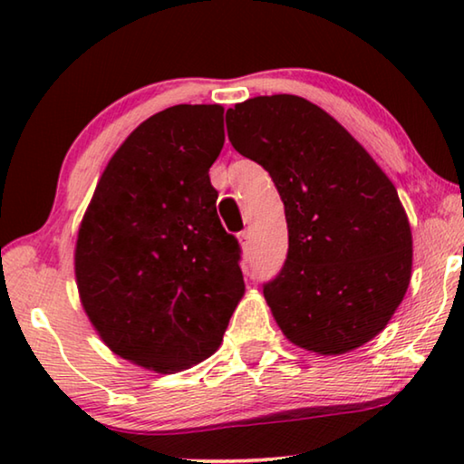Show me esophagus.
<instances>
[{
    "label": "esophagus",
    "instance_id": "esophagus-1",
    "mask_svg": "<svg viewBox=\"0 0 464 464\" xmlns=\"http://www.w3.org/2000/svg\"><path fill=\"white\" fill-rule=\"evenodd\" d=\"M239 243H241V249H243V251L249 249V243H251V233H249V229L239 233Z\"/></svg>",
    "mask_w": 464,
    "mask_h": 464
}]
</instances>
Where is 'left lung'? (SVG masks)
<instances>
[{
    "label": "left lung",
    "mask_w": 464,
    "mask_h": 464,
    "mask_svg": "<svg viewBox=\"0 0 464 464\" xmlns=\"http://www.w3.org/2000/svg\"><path fill=\"white\" fill-rule=\"evenodd\" d=\"M225 121L235 151L268 171L285 202L286 262L264 285L282 334L324 356L372 340L411 278V229L395 186L304 98L257 96Z\"/></svg>",
    "instance_id": "left-lung-1"
}]
</instances>
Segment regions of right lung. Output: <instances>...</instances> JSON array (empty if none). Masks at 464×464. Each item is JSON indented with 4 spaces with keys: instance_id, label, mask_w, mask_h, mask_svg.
I'll list each match as a JSON object with an SVG mask.
<instances>
[{
    "instance_id": "add662e5",
    "label": "right lung",
    "mask_w": 464,
    "mask_h": 464,
    "mask_svg": "<svg viewBox=\"0 0 464 464\" xmlns=\"http://www.w3.org/2000/svg\"><path fill=\"white\" fill-rule=\"evenodd\" d=\"M223 106L178 104L130 132L77 233L85 313L114 354L171 374L215 354L241 301V249L217 215L208 169Z\"/></svg>"
}]
</instances>
